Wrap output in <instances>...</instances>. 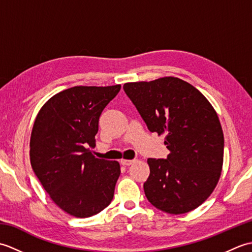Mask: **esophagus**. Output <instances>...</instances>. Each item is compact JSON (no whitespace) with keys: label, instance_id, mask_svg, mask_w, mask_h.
<instances>
[{"label":"esophagus","instance_id":"1","mask_svg":"<svg viewBox=\"0 0 252 252\" xmlns=\"http://www.w3.org/2000/svg\"><path fill=\"white\" fill-rule=\"evenodd\" d=\"M121 164L123 165H131L132 163L135 162V160H129V159H121Z\"/></svg>","mask_w":252,"mask_h":252}]
</instances>
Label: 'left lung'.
Returning <instances> with one entry per match:
<instances>
[{
    "label": "left lung",
    "mask_w": 252,
    "mask_h": 252,
    "mask_svg": "<svg viewBox=\"0 0 252 252\" xmlns=\"http://www.w3.org/2000/svg\"><path fill=\"white\" fill-rule=\"evenodd\" d=\"M123 90L148 130L165 135L170 152L167 159H147L148 201L170 215L194 210L221 176L224 136L217 111L195 87L175 77L125 83Z\"/></svg>",
    "instance_id": "obj_1"
}]
</instances>
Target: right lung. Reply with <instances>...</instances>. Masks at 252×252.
I'll return each instance as SVG.
<instances>
[{
	"mask_svg": "<svg viewBox=\"0 0 252 252\" xmlns=\"http://www.w3.org/2000/svg\"><path fill=\"white\" fill-rule=\"evenodd\" d=\"M111 87H73L41 107L30 137V162L51 199L68 215L89 218L109 205L120 175L118 161L96 158L101 111L119 93Z\"/></svg>",
	"mask_w": 252,
	"mask_h": 252,
	"instance_id": "obj_1",
	"label": "right lung"
}]
</instances>
